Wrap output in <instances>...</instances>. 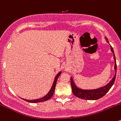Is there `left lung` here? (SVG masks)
Wrapping results in <instances>:
<instances>
[{"instance_id": "obj_1", "label": "left lung", "mask_w": 121, "mask_h": 121, "mask_svg": "<svg viewBox=\"0 0 121 121\" xmlns=\"http://www.w3.org/2000/svg\"><path fill=\"white\" fill-rule=\"evenodd\" d=\"M107 40V42L109 43L108 40L107 38H106ZM111 50L112 51V53H113V59L115 60V70L116 72H117V63H116V59L115 56L114 52H113V48L112 46H111ZM116 78V73L114 75L112 79L110 81L109 83L106 85L102 87V88H98V89H92V90H83V89H79V88H77L76 85L74 83L73 81L72 78H70V84H71L72 90V92L75 96L76 97L79 98L81 99H86V100H96L98 99L101 98L103 97L109 91L112 86L113 85V83L115 82Z\"/></svg>"}]
</instances>
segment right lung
Returning <instances> with one entry per match:
<instances>
[{
  "label": "right lung",
  "instance_id": "1",
  "mask_svg": "<svg viewBox=\"0 0 121 121\" xmlns=\"http://www.w3.org/2000/svg\"><path fill=\"white\" fill-rule=\"evenodd\" d=\"M61 72H60L59 73H58L57 74V75L56 76L54 80V82H53V85H52V88H51V90L49 91L48 93L47 94V95H45V96H43V98L40 99H35V100H27V99H23V100H25V101H27L28 102L30 103H37V102H43V101H48V99H49L52 96V95H53L54 94V92H55V86H56V82H57V80H58V77L60 76V75L61 74Z\"/></svg>",
  "mask_w": 121,
  "mask_h": 121
}]
</instances>
